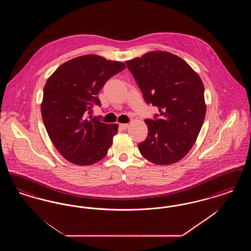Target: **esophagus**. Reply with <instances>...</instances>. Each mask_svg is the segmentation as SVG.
Segmentation results:
<instances>
[{
	"label": "esophagus",
	"instance_id": "esophagus-1",
	"mask_svg": "<svg viewBox=\"0 0 251 251\" xmlns=\"http://www.w3.org/2000/svg\"><path fill=\"white\" fill-rule=\"evenodd\" d=\"M128 127H129V124H127V123L120 124V129H122V130H126V129H128Z\"/></svg>",
	"mask_w": 251,
	"mask_h": 251
}]
</instances>
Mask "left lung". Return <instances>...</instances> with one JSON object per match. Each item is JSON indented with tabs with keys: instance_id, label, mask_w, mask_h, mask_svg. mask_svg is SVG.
I'll use <instances>...</instances> for the list:
<instances>
[{
	"instance_id": "1",
	"label": "left lung",
	"mask_w": 251,
	"mask_h": 251,
	"mask_svg": "<svg viewBox=\"0 0 251 251\" xmlns=\"http://www.w3.org/2000/svg\"><path fill=\"white\" fill-rule=\"evenodd\" d=\"M126 65L147 104L159 110L153 120H145L149 133L138 144L140 153L156 165L178 162L191 150L205 119L200 76L184 60L167 51H151Z\"/></svg>"
}]
</instances>
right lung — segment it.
I'll list each match as a JSON object with an SVG mask.
<instances>
[{"mask_svg":"<svg viewBox=\"0 0 251 251\" xmlns=\"http://www.w3.org/2000/svg\"><path fill=\"white\" fill-rule=\"evenodd\" d=\"M125 68L123 63L87 54L64 63L49 78L42 120L51 142L72 164L89 166L107 154L118 125L86 115L101 105L97 95L107 80Z\"/></svg>","mask_w":251,"mask_h":251,"instance_id":"1","label":"right lung"}]
</instances>
